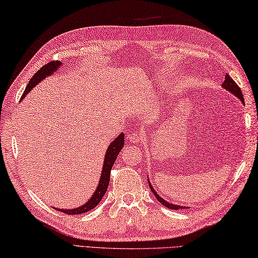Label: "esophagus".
<instances>
[{
    "instance_id": "1",
    "label": "esophagus",
    "mask_w": 258,
    "mask_h": 258,
    "mask_svg": "<svg viewBox=\"0 0 258 258\" xmlns=\"http://www.w3.org/2000/svg\"><path fill=\"white\" fill-rule=\"evenodd\" d=\"M129 142L131 143V144H139V143H142L143 142V138H142V135L140 134H138V133H134V134H131L130 136H129Z\"/></svg>"
}]
</instances>
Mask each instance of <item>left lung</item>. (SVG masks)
I'll return each instance as SVG.
<instances>
[{
    "label": "left lung",
    "mask_w": 258,
    "mask_h": 258,
    "mask_svg": "<svg viewBox=\"0 0 258 258\" xmlns=\"http://www.w3.org/2000/svg\"><path fill=\"white\" fill-rule=\"evenodd\" d=\"M222 87L225 90H227V91H229L230 93L232 94V95H235L236 98H238L239 99L240 101H241V103L242 104H245V101H244V96H242V93H241V90L239 89V86H238L237 84H236V82L231 79V77L229 76V75H226V77H225V81H223V83H222ZM147 178H148V184H149V187H150V189H152V192L154 193V196L156 197V199L157 200L162 203L163 206H165L166 208H168V209H172V210H179V209H187V207H183V206H177V205H173V203H169L168 201H166V200H164V199L159 196V194L155 191V188L152 186V183L149 182V177L147 176Z\"/></svg>",
    "instance_id": "obj_1"
}]
</instances>
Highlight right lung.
Here are the masks:
<instances>
[{
	"mask_svg": "<svg viewBox=\"0 0 258 258\" xmlns=\"http://www.w3.org/2000/svg\"><path fill=\"white\" fill-rule=\"evenodd\" d=\"M62 65L64 64H62L61 61L56 60V61L48 62V64H46L45 66H42L41 69L31 77V80L29 81V84L23 92L21 100L24 99V96H26L29 92L33 89V87L40 83L42 80H45L46 77L52 75L53 73L57 72L58 69L61 67ZM123 145H124V135L122 133V134H120L118 137L113 140V142H111L109 147L106 148V153H105V157L103 160V166H102V173H101V177H100V181L98 184V187H96L95 192L93 193V196L90 198L89 201L85 202L84 205H82L81 207H77L75 209H57V210H59L60 212H64V213H66V215H81V213H85L98 206L100 201L102 200V198L104 197L106 188H108V186H109L111 168H112L115 159H116V157H118V155L121 152V149H122Z\"/></svg>",
	"mask_w": 258,
	"mask_h": 258,
	"instance_id": "add662e5",
	"label": "right lung"
}]
</instances>
